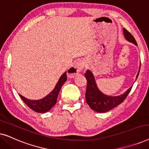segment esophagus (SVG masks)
<instances>
[{
    "instance_id": "34e87169",
    "label": "esophagus",
    "mask_w": 149,
    "mask_h": 149,
    "mask_svg": "<svg viewBox=\"0 0 149 149\" xmlns=\"http://www.w3.org/2000/svg\"><path fill=\"white\" fill-rule=\"evenodd\" d=\"M85 67V64L83 61H77L74 63V66L72 68L68 69V76L69 77H74L79 72H81Z\"/></svg>"
}]
</instances>
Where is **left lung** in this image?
Returning <instances> with one entry per match:
<instances>
[{"label":"left lung","instance_id":"8db88e82","mask_svg":"<svg viewBox=\"0 0 149 149\" xmlns=\"http://www.w3.org/2000/svg\"><path fill=\"white\" fill-rule=\"evenodd\" d=\"M123 34L128 41L133 42L136 45H138L135 38L125 28H123ZM138 74H139V72L136 76V79L138 78ZM85 77L87 82L86 93H85L86 102L91 109L98 112V113H105V112L114 109L117 106L123 102L132 88V87H131L130 89H127V91H125V93L121 95H119V96H108V95L102 93L97 88L94 77H93L91 71L87 70V72L85 74Z\"/></svg>","mask_w":149,"mask_h":149}]
</instances>
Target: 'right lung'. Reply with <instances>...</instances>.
Segmentation results:
<instances>
[{
	"label": "right lung",
	"mask_w": 149,
	"mask_h": 149,
	"mask_svg": "<svg viewBox=\"0 0 149 149\" xmlns=\"http://www.w3.org/2000/svg\"><path fill=\"white\" fill-rule=\"evenodd\" d=\"M67 80V75L66 72H64L59 79L58 82L52 92L49 94L45 97L44 98L38 100H30L29 99L26 98L22 95H19L24 102L28 106V107L30 108L32 111L36 112V113H44L49 111L56 104L57 99L60 92L61 87L65 81Z\"/></svg>",
	"instance_id": "right-lung-1"
}]
</instances>
